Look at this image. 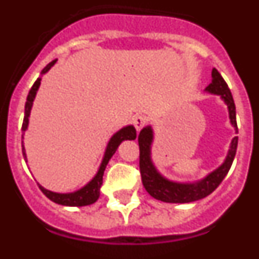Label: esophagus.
<instances>
[{
    "label": "esophagus",
    "instance_id": "esophagus-1",
    "mask_svg": "<svg viewBox=\"0 0 259 259\" xmlns=\"http://www.w3.org/2000/svg\"><path fill=\"white\" fill-rule=\"evenodd\" d=\"M132 123H134L135 128H136L137 131H140L141 128L146 124V119H145V116H143V115H136L134 118V120H132Z\"/></svg>",
    "mask_w": 259,
    "mask_h": 259
}]
</instances>
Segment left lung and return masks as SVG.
Wrapping results in <instances>:
<instances>
[{
	"instance_id": "1",
	"label": "left lung",
	"mask_w": 259,
	"mask_h": 259,
	"mask_svg": "<svg viewBox=\"0 0 259 259\" xmlns=\"http://www.w3.org/2000/svg\"><path fill=\"white\" fill-rule=\"evenodd\" d=\"M212 80L211 83L206 87V91L214 95L222 96L224 102L227 104L228 111H230V119L233 127H237L236 123V107L233 102L232 93L228 88L227 83L224 81L222 75L219 74L217 68H212L211 71ZM153 140L152 128H143L139 134V146H140V174L141 180L145 187L146 192L152 196L163 202L172 203H188L193 201L201 200L209 196L210 193L218 188L219 184L223 182L226 175L230 171L232 162L235 159L237 150V143L239 137H233L231 143V149L228 152L227 158L224 163L219 168L206 176L205 179L194 184H179V183H172L162 178L157 170L153 166L150 161V145Z\"/></svg>"
}]
</instances>
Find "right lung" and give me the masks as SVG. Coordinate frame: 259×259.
<instances>
[{"instance_id":"add662e5","label":"right lung","mask_w":259,"mask_h":259,"mask_svg":"<svg viewBox=\"0 0 259 259\" xmlns=\"http://www.w3.org/2000/svg\"><path fill=\"white\" fill-rule=\"evenodd\" d=\"M56 63V61L50 62L49 65H47L42 70V74H45L53 65ZM40 77L36 80L33 85H32L31 91H29L28 96H27V101H26V107H24V119H23V125H22V131L24 132L28 127V116L29 113H31V107L32 102H33V98H35L36 92H37L38 85H40ZM136 139V130L132 125H128V127L122 128L120 131L116 132L111 139H110L109 144H107L106 152H105L104 161H102L101 166H100V170L96 174V176L92 179V182H89L88 184L81 188L80 191L74 192V193H54V192H50L48 189L42 188L41 185H38L41 189V192L49 198L53 202L59 203V205H65V206H87V205H91V203H95L96 201L100 197V188L102 185V176H104V171L106 168V164L109 163L110 158L113 157V154L115 153V150L118 149L119 144L124 140H135ZM23 155L26 158V153H24V148H23ZM27 162V159H26Z\"/></svg>"}]
</instances>
